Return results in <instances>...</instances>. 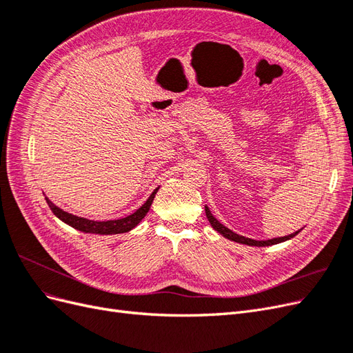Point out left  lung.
Segmentation results:
<instances>
[{
    "label": "left lung",
    "instance_id": "left-lung-1",
    "mask_svg": "<svg viewBox=\"0 0 353 353\" xmlns=\"http://www.w3.org/2000/svg\"><path fill=\"white\" fill-rule=\"evenodd\" d=\"M205 212H206V216L210 222V225L213 227V230L218 231L219 234H222L223 237L231 240V241H236V243H241V244H248V245H258V248H263V245H272V244H279V243H283L285 240H290L293 239L296 234H299V231L290 234V236H285V237H279V239H271V240H265V241H258V240H252V239H248V237H243V236H239V234H236L234 231H231L230 228L223 227L222 223L212 215L210 210L208 206H205Z\"/></svg>",
    "mask_w": 353,
    "mask_h": 353
}]
</instances>
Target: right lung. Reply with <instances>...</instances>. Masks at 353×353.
<instances>
[{"instance_id": "add662e5", "label": "right lung", "mask_w": 353, "mask_h": 353, "mask_svg": "<svg viewBox=\"0 0 353 353\" xmlns=\"http://www.w3.org/2000/svg\"><path fill=\"white\" fill-rule=\"evenodd\" d=\"M156 188L153 193L150 194V197L147 199V201L144 203V205L137 209L132 215L126 216V218H122V219H114V221H91V219H87V218H81V216H77V215H72V213H68L63 209L57 208L56 205H52V203L47 200L50 209L52 210V213L54 215L63 221L65 223H68V225H70L72 228L74 230H79L82 232H91V234H103V236H108V234H122V232H128L131 231L132 228H135L138 223L141 222V219L147 215V212L150 210V206L154 200V196L157 193Z\"/></svg>"}]
</instances>
